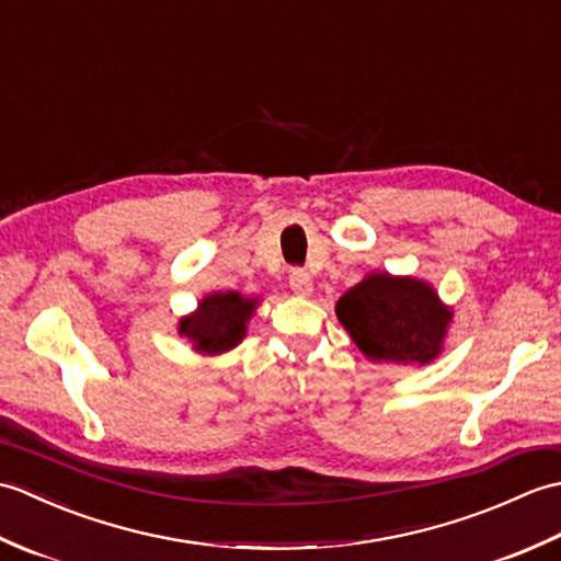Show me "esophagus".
Listing matches in <instances>:
<instances>
[{
    "mask_svg": "<svg viewBox=\"0 0 561 561\" xmlns=\"http://www.w3.org/2000/svg\"><path fill=\"white\" fill-rule=\"evenodd\" d=\"M289 287L296 296H308L313 291V279L311 274L304 272V270H291L289 274Z\"/></svg>",
    "mask_w": 561,
    "mask_h": 561,
    "instance_id": "1",
    "label": "esophagus"
}]
</instances>
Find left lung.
<instances>
[{
    "mask_svg": "<svg viewBox=\"0 0 561 561\" xmlns=\"http://www.w3.org/2000/svg\"><path fill=\"white\" fill-rule=\"evenodd\" d=\"M335 313L371 362L420 366L440 354L453 318L426 282L388 272L366 274L337 301Z\"/></svg>",
    "mask_w": 561,
    "mask_h": 561,
    "instance_id": "8db88e82",
    "label": "left lung"
}]
</instances>
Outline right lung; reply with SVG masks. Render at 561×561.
Here are the masks:
<instances>
[{
	"mask_svg": "<svg viewBox=\"0 0 561 561\" xmlns=\"http://www.w3.org/2000/svg\"><path fill=\"white\" fill-rule=\"evenodd\" d=\"M255 306L257 299H243L238 291L209 294L199 301L195 313L181 320L178 335L193 342V350L199 354L229 352L245 337Z\"/></svg>",
	"mask_w": 561,
	"mask_h": 561,
	"instance_id": "obj_1",
	"label": "right lung"
}]
</instances>
